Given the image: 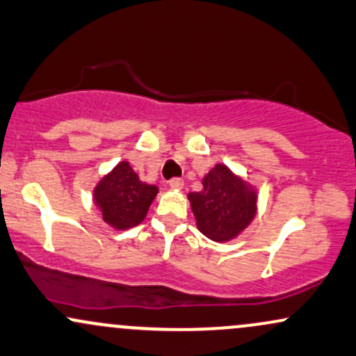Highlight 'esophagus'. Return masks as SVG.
<instances>
[{
	"label": "esophagus",
	"mask_w": 356,
	"mask_h": 356,
	"mask_svg": "<svg viewBox=\"0 0 356 356\" xmlns=\"http://www.w3.org/2000/svg\"><path fill=\"white\" fill-rule=\"evenodd\" d=\"M169 186L170 187H172V189H182V187H184V181H182V179H179V177H174V179H170V181H169Z\"/></svg>",
	"instance_id": "1"
}]
</instances>
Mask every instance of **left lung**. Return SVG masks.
<instances>
[{
	"mask_svg": "<svg viewBox=\"0 0 356 356\" xmlns=\"http://www.w3.org/2000/svg\"><path fill=\"white\" fill-rule=\"evenodd\" d=\"M201 192H191L189 201L199 231L212 241H229L249 226L256 214V192L218 164L202 181Z\"/></svg>",
	"mask_w": 356,
	"mask_h": 356,
	"instance_id": "8db88e82",
	"label": "left lung"
}]
</instances>
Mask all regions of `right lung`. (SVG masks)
Here are the masks:
<instances>
[{
	"instance_id": "right-lung-1",
	"label": "right lung",
	"mask_w": 356,
	"mask_h": 356,
	"mask_svg": "<svg viewBox=\"0 0 356 356\" xmlns=\"http://www.w3.org/2000/svg\"><path fill=\"white\" fill-rule=\"evenodd\" d=\"M159 189L142 182L129 162H120L99 182L93 199L104 220L115 229H129L144 220Z\"/></svg>"
}]
</instances>
